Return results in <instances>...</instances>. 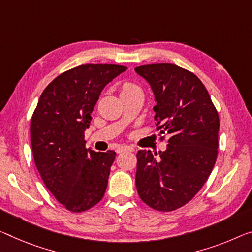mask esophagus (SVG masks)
Wrapping results in <instances>:
<instances>
[{"label": "esophagus", "mask_w": 252, "mask_h": 252, "mask_svg": "<svg viewBox=\"0 0 252 252\" xmlns=\"http://www.w3.org/2000/svg\"><path fill=\"white\" fill-rule=\"evenodd\" d=\"M134 149L131 148V146H129V145H121V146H118L117 149H116V152L117 153H122V152H125V151H129V152H131V151H133Z\"/></svg>", "instance_id": "1"}]
</instances>
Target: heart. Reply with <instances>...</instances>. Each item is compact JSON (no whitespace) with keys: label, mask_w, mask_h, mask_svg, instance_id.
Returning <instances> with one entry per match:
<instances>
[{"label":"heart","mask_w":252,"mask_h":252,"mask_svg":"<svg viewBox=\"0 0 252 252\" xmlns=\"http://www.w3.org/2000/svg\"><path fill=\"white\" fill-rule=\"evenodd\" d=\"M137 88L138 87H136L133 83H124L123 87H122V94H124V92L131 91V90H134V89H137Z\"/></svg>","instance_id":"1"}]
</instances>
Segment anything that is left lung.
Wrapping results in <instances>:
<instances>
[{
  "instance_id": "1",
  "label": "left lung",
  "mask_w": 252,
  "mask_h": 252,
  "mask_svg": "<svg viewBox=\"0 0 252 252\" xmlns=\"http://www.w3.org/2000/svg\"><path fill=\"white\" fill-rule=\"evenodd\" d=\"M135 72L153 91L157 130L169 136L163 152H137V192L150 207L171 212L191 200L211 175L218 157L219 114L202 81L187 69L162 63Z\"/></svg>"
}]
</instances>
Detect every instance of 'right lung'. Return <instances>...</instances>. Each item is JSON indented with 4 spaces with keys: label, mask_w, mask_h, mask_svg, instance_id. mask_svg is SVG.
<instances>
[{
    "label": "right lung",
    "mask_w": 252,
    "mask_h": 252,
    "mask_svg": "<svg viewBox=\"0 0 252 252\" xmlns=\"http://www.w3.org/2000/svg\"><path fill=\"white\" fill-rule=\"evenodd\" d=\"M126 69L113 64L68 69L46 87L33 111L34 163L48 190L71 212L94 207L106 191L116 153L86 149L84 131L103 88Z\"/></svg>",
    "instance_id": "obj_1"
}]
</instances>
